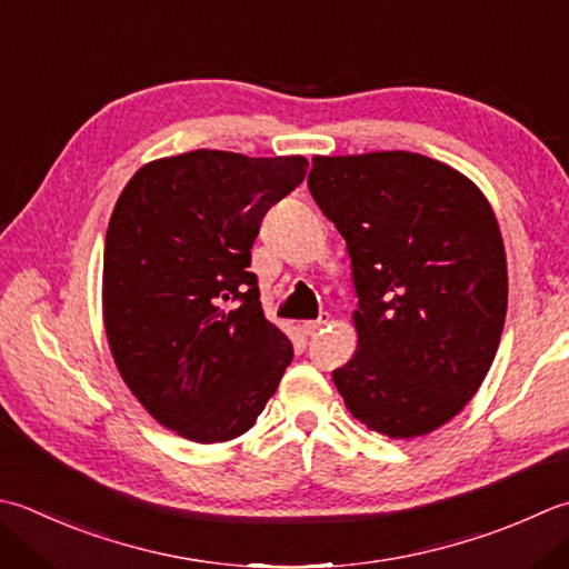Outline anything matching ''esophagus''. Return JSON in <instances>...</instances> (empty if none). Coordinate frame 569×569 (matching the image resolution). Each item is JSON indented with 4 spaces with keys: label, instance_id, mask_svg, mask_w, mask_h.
I'll return each instance as SVG.
<instances>
[{
    "label": "esophagus",
    "instance_id": "1",
    "mask_svg": "<svg viewBox=\"0 0 569 569\" xmlns=\"http://www.w3.org/2000/svg\"><path fill=\"white\" fill-rule=\"evenodd\" d=\"M328 320H330L328 313H320L316 320H303V326H300V330H303L306 336H316L320 328L328 326Z\"/></svg>",
    "mask_w": 569,
    "mask_h": 569
}]
</instances>
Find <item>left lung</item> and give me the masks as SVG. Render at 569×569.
Listing matches in <instances>:
<instances>
[{"instance_id": "8db88e82", "label": "left lung", "mask_w": 569, "mask_h": 569, "mask_svg": "<svg viewBox=\"0 0 569 569\" xmlns=\"http://www.w3.org/2000/svg\"><path fill=\"white\" fill-rule=\"evenodd\" d=\"M308 189L348 243L358 350L332 372L355 419L389 439L439 429L491 370L506 249L469 177L419 152L313 158Z\"/></svg>"}]
</instances>
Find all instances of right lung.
Here are the masks:
<instances>
[{
    "instance_id": "add662e5",
    "label": "right lung",
    "mask_w": 569,
    "mask_h": 569,
    "mask_svg": "<svg viewBox=\"0 0 569 569\" xmlns=\"http://www.w3.org/2000/svg\"><path fill=\"white\" fill-rule=\"evenodd\" d=\"M308 160L194 150L148 162L106 233L103 320L138 402L184 439L241 437L273 397L293 345L266 320L251 247Z\"/></svg>"
}]
</instances>
